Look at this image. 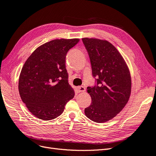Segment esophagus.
I'll list each match as a JSON object with an SVG mask.
<instances>
[{"mask_svg":"<svg viewBox=\"0 0 156 156\" xmlns=\"http://www.w3.org/2000/svg\"><path fill=\"white\" fill-rule=\"evenodd\" d=\"M77 90L79 92H84L86 91V88L84 87H79L77 88Z\"/></svg>","mask_w":156,"mask_h":156,"instance_id":"34e87169","label":"esophagus"}]
</instances>
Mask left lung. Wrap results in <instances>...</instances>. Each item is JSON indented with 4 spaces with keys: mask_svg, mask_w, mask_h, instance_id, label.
Listing matches in <instances>:
<instances>
[{
    "mask_svg": "<svg viewBox=\"0 0 156 156\" xmlns=\"http://www.w3.org/2000/svg\"><path fill=\"white\" fill-rule=\"evenodd\" d=\"M90 59L97 86L88 87L92 103L84 109L88 119L107 122L115 117L127 104L132 89L130 72L117 48L106 40L83 38Z\"/></svg>",
    "mask_w": 156,
    "mask_h": 156,
    "instance_id": "left-lung-1",
    "label": "left lung"
}]
</instances>
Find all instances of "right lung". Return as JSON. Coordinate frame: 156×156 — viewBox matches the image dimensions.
<instances>
[{
  "mask_svg": "<svg viewBox=\"0 0 156 156\" xmlns=\"http://www.w3.org/2000/svg\"><path fill=\"white\" fill-rule=\"evenodd\" d=\"M79 41L52 40L37 48L26 61L19 79V94L27 108L38 119H54L73 98L65 61L69 50Z\"/></svg>",
  "mask_w": 156,
  "mask_h": 156,
  "instance_id": "right-lung-1",
  "label": "right lung"
}]
</instances>
